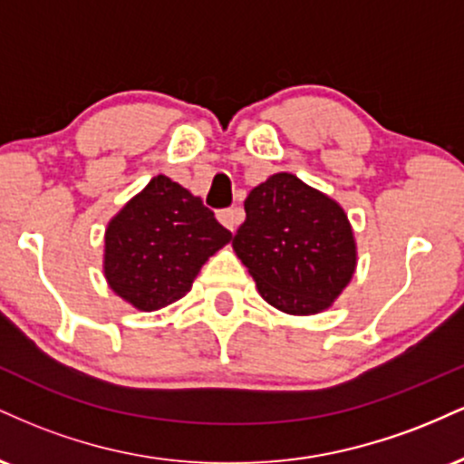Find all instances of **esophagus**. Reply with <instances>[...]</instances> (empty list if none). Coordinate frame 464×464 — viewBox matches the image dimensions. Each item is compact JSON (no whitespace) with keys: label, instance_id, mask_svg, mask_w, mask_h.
<instances>
[{"label":"esophagus","instance_id":"obj_1","mask_svg":"<svg viewBox=\"0 0 464 464\" xmlns=\"http://www.w3.org/2000/svg\"><path fill=\"white\" fill-rule=\"evenodd\" d=\"M218 220L225 225L228 231H236V228L242 225L244 220V211L239 209V207H231V209H222L218 211Z\"/></svg>","mask_w":464,"mask_h":464}]
</instances>
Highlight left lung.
I'll return each mask as SVG.
<instances>
[{"mask_svg": "<svg viewBox=\"0 0 464 464\" xmlns=\"http://www.w3.org/2000/svg\"><path fill=\"white\" fill-rule=\"evenodd\" d=\"M244 211L233 250L262 299L292 316L329 310L358 266L343 207L295 174L279 172L250 191Z\"/></svg>", "mask_w": 464, "mask_h": 464, "instance_id": "1", "label": "left lung"}]
</instances>
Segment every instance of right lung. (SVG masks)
Here are the masks:
<instances>
[{"label":"right lung","instance_id":"1","mask_svg":"<svg viewBox=\"0 0 464 464\" xmlns=\"http://www.w3.org/2000/svg\"><path fill=\"white\" fill-rule=\"evenodd\" d=\"M231 239L198 196L159 174L106 227V284L135 310H161L188 295L202 264Z\"/></svg>","mask_w":464,"mask_h":464}]
</instances>
